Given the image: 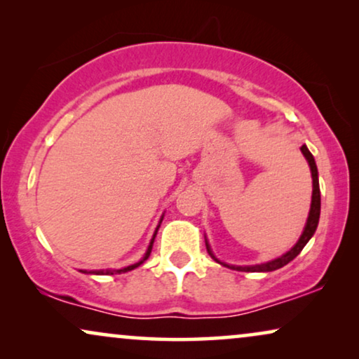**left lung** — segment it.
I'll list each match as a JSON object with an SVG mask.
<instances>
[{"mask_svg":"<svg viewBox=\"0 0 359 359\" xmlns=\"http://www.w3.org/2000/svg\"><path fill=\"white\" fill-rule=\"evenodd\" d=\"M301 151L306 156V160L309 161V166H311V173H312V203H311V210H309V217H307V224L306 227H304V232L301 235V238L297 240V243L294 245V247L289 250L287 253H284L283 257H279L276 259H271V262L268 263H262V264H253V266H235V264H227V263H222L219 262L217 258L214 257V253L210 252V247L208 243V240H205V248H208V253L212 257V259L215 262L224 264V266H227L230 269H237V271H247V273H266V271H274V269H279L283 268L284 264H287L289 262H292L294 258L297 257L299 253L302 252V248L306 247L309 240L312 238V235L316 233L317 230V225H318V217H320V186H318V171H317V165H316V160H313V156L311 151L306 145L301 147Z\"/></svg>","mask_w":359,"mask_h":359,"instance_id":"obj_1","label":"left lung"}]
</instances>
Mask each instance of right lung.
<instances>
[{"label": "right lung", "mask_w": 359, "mask_h": 359, "mask_svg": "<svg viewBox=\"0 0 359 359\" xmlns=\"http://www.w3.org/2000/svg\"><path fill=\"white\" fill-rule=\"evenodd\" d=\"M161 220H163V217L160 219V222H158V225H156V229H155V233H154V237H151V240H150V245H149V248H147V252H145V255H144V258L140 259L139 263H134V264H130V266H126V268H122V269H96V271H90V273H93V274H117V273H127V271H132V269H135L137 266H140L142 263L145 262L147 258L150 257V253H151V247H154V240H155V237H156V232H158V229H160V224H161ZM81 273H86V271H81Z\"/></svg>", "instance_id": "obj_1"}]
</instances>
